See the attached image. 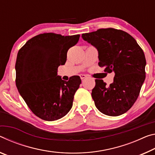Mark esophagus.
<instances>
[{
  "label": "esophagus",
  "mask_w": 155,
  "mask_h": 155,
  "mask_svg": "<svg viewBox=\"0 0 155 155\" xmlns=\"http://www.w3.org/2000/svg\"><path fill=\"white\" fill-rule=\"evenodd\" d=\"M80 77L81 79L84 80V78H87V75H84V74H80Z\"/></svg>",
  "instance_id": "esophagus-1"
}]
</instances>
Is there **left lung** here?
<instances>
[{
    "mask_svg": "<svg viewBox=\"0 0 155 155\" xmlns=\"http://www.w3.org/2000/svg\"><path fill=\"white\" fill-rule=\"evenodd\" d=\"M82 37L97 49L99 66L105 72L115 73L108 87L102 80H95L91 95L96 108L108 116L122 115L135 102L145 80L143 50L130 34L113 28L100 29Z\"/></svg>",
    "mask_w": 155,
    "mask_h": 155,
    "instance_id": "1",
    "label": "left lung"
}]
</instances>
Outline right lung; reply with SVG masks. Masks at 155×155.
Here are the masks:
<instances>
[{
	"instance_id": "right-lung-1",
	"label": "right lung",
	"mask_w": 155,
	"mask_h": 155,
	"mask_svg": "<svg viewBox=\"0 0 155 155\" xmlns=\"http://www.w3.org/2000/svg\"><path fill=\"white\" fill-rule=\"evenodd\" d=\"M79 38L80 35L45 33L28 40L18 53L17 88L30 110L43 120H59L72 108L82 81L78 75L62 80L58 68L65 64L68 50Z\"/></svg>"
}]
</instances>
